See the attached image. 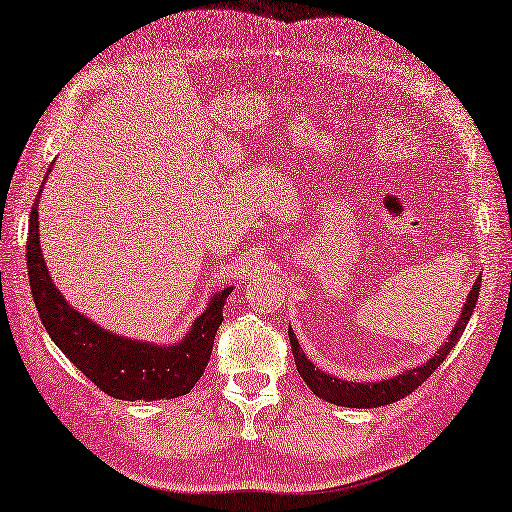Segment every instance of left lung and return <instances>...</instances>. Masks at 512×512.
<instances>
[{"instance_id":"obj_1","label":"left lung","mask_w":512,"mask_h":512,"mask_svg":"<svg viewBox=\"0 0 512 512\" xmlns=\"http://www.w3.org/2000/svg\"><path fill=\"white\" fill-rule=\"evenodd\" d=\"M480 280L482 276L473 282V289L467 295V304L460 310V317L456 321L454 330L447 336L445 345L439 347L428 363H423L421 367H413L406 369L404 373H397V376L389 378V380H378V382H347L336 376H330V373H323L321 369H317L310 360L306 358V354L302 352V347L297 343V336L293 332V328L289 326V339H291V350L295 356V367L299 371V376L308 384V389L313 391L321 400H326L330 404L336 406H347V408H376V406H384L402 400V397L413 393L417 386H421L426 382L434 369L439 367L445 356L452 352V347L460 341L463 336L467 323L473 315V308H476L478 295H480Z\"/></svg>"}]
</instances>
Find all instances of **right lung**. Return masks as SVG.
<instances>
[{"label": "right lung", "mask_w": 512, "mask_h": 512, "mask_svg": "<svg viewBox=\"0 0 512 512\" xmlns=\"http://www.w3.org/2000/svg\"><path fill=\"white\" fill-rule=\"evenodd\" d=\"M41 191L43 186L30 213L26 258L34 304L52 341L86 378L117 400L154 402L189 393L213 354L215 334L223 321V304L232 286L213 295L180 343L154 345L99 328L95 321L69 306L49 278L39 241Z\"/></svg>", "instance_id": "add662e5"}]
</instances>
